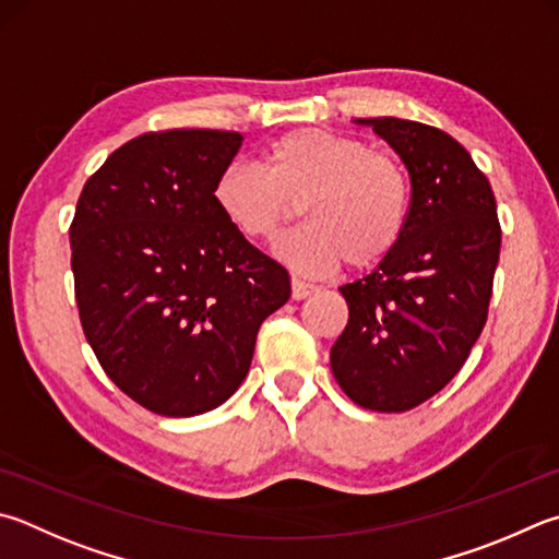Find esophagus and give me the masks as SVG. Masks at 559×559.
I'll return each instance as SVG.
<instances>
[{
    "label": "esophagus",
    "mask_w": 559,
    "mask_h": 559,
    "mask_svg": "<svg viewBox=\"0 0 559 559\" xmlns=\"http://www.w3.org/2000/svg\"><path fill=\"white\" fill-rule=\"evenodd\" d=\"M290 288H293V298H296V300L308 298L310 293H314L312 283H306V281H300V278H293L290 281Z\"/></svg>",
    "instance_id": "1"
}]
</instances>
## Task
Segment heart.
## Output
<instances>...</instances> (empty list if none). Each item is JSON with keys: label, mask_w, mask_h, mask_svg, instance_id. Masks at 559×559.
Instances as JSON below:
<instances>
[{"label": "heart", "mask_w": 559, "mask_h": 559, "mask_svg": "<svg viewBox=\"0 0 559 559\" xmlns=\"http://www.w3.org/2000/svg\"><path fill=\"white\" fill-rule=\"evenodd\" d=\"M241 237L273 245L306 202L308 227L278 245L300 273L322 276L347 259L369 269L389 257L408 217V176L367 141L324 129L288 131L263 148L261 168L229 166L212 190Z\"/></svg>", "instance_id": "obj_1"}]
</instances>
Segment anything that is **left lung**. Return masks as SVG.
I'll return each instance as SVG.
<instances>
[{"mask_svg":"<svg viewBox=\"0 0 559 559\" xmlns=\"http://www.w3.org/2000/svg\"><path fill=\"white\" fill-rule=\"evenodd\" d=\"M357 121L408 168L411 207L379 269L340 288L349 322L330 364L361 408L403 413L442 391L479 340L501 225L489 180L460 141L411 119Z\"/></svg>","mask_w":559,"mask_h":559,"instance_id":"left-lung-1","label":"left lung"}]
</instances>
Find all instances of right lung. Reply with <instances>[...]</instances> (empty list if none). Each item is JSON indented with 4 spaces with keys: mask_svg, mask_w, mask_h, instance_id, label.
<instances>
[{
    "mask_svg": "<svg viewBox=\"0 0 559 559\" xmlns=\"http://www.w3.org/2000/svg\"><path fill=\"white\" fill-rule=\"evenodd\" d=\"M245 136L148 131L87 178L70 225L83 332L99 367L146 411L190 418L249 373L288 271L239 235L212 190Z\"/></svg>",
    "mask_w": 559,
    "mask_h": 559,
    "instance_id": "right-lung-1",
    "label": "right lung"
}]
</instances>
